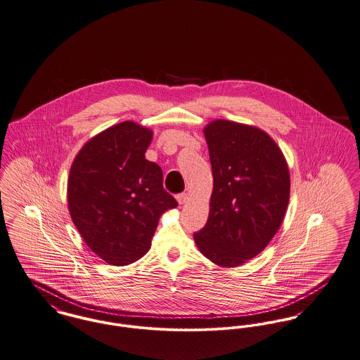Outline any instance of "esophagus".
<instances>
[{
  "mask_svg": "<svg viewBox=\"0 0 360 360\" xmlns=\"http://www.w3.org/2000/svg\"><path fill=\"white\" fill-rule=\"evenodd\" d=\"M176 200H178V202H179V204H185V202H186V201H188V194H186V193L176 194Z\"/></svg>",
  "mask_w": 360,
  "mask_h": 360,
  "instance_id": "1",
  "label": "esophagus"
}]
</instances>
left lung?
Wrapping results in <instances>:
<instances>
[{
  "mask_svg": "<svg viewBox=\"0 0 360 360\" xmlns=\"http://www.w3.org/2000/svg\"><path fill=\"white\" fill-rule=\"evenodd\" d=\"M204 134L214 191L208 221L194 241L211 262L236 267L277 233L289 202V169L277 143L256 127L215 120Z\"/></svg>",
  "mask_w": 360,
  "mask_h": 360,
  "instance_id": "8db88e82",
  "label": "left lung"
}]
</instances>
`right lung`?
I'll return each mask as SVG.
<instances>
[{"label":"right lung","mask_w":360,"mask_h":360,"mask_svg":"<svg viewBox=\"0 0 360 360\" xmlns=\"http://www.w3.org/2000/svg\"><path fill=\"white\" fill-rule=\"evenodd\" d=\"M152 131L123 122L90 139L68 179V208L84 243L113 266L141 259L160 215L178 205L163 171L145 159Z\"/></svg>","instance_id":"1"}]
</instances>
